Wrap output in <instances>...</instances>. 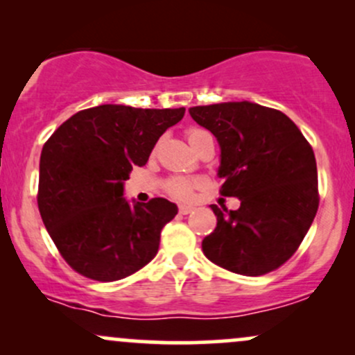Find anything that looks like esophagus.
<instances>
[{"label":"esophagus","instance_id":"obj_1","mask_svg":"<svg viewBox=\"0 0 355 355\" xmlns=\"http://www.w3.org/2000/svg\"><path fill=\"white\" fill-rule=\"evenodd\" d=\"M193 210H195V207H191V205H180V207H178V211H180L182 215H189Z\"/></svg>","mask_w":355,"mask_h":355}]
</instances>
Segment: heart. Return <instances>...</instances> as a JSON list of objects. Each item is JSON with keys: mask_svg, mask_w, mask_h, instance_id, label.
Wrapping results in <instances>:
<instances>
[{"mask_svg": "<svg viewBox=\"0 0 355 355\" xmlns=\"http://www.w3.org/2000/svg\"><path fill=\"white\" fill-rule=\"evenodd\" d=\"M203 133H209V132H205V130H202V128L187 130V138H189L190 145L195 144V140H197V138H200ZM195 185H197V182L195 180L177 177V178H172V180L166 182V191H168V193L175 198H182V200H185V198L191 197Z\"/></svg>", "mask_w": 355, "mask_h": 355, "instance_id": "obj_1", "label": "heart"}]
</instances>
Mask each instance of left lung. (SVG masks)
<instances>
[{
  "label": "left lung",
  "mask_w": 355,
  "mask_h": 355,
  "mask_svg": "<svg viewBox=\"0 0 355 355\" xmlns=\"http://www.w3.org/2000/svg\"><path fill=\"white\" fill-rule=\"evenodd\" d=\"M220 145V193L239 210L218 209L217 227L202 250L217 266L257 277L284 266L311 229L319 209L315 155L282 112L250 101L189 110Z\"/></svg>",
  "instance_id": "1"
}]
</instances>
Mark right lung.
Segmentation results:
<instances>
[{"instance_id": "right-lung-1", "label": "right lung", "mask_w": 355, "mask_h": 355, "mask_svg": "<svg viewBox=\"0 0 355 355\" xmlns=\"http://www.w3.org/2000/svg\"><path fill=\"white\" fill-rule=\"evenodd\" d=\"M183 115L185 108L100 105L75 113L48 138L40 158L38 209L73 270L113 282L157 255L177 205L166 198L130 205L123 182Z\"/></svg>"}]
</instances>
